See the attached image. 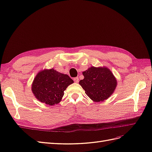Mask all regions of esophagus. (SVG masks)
Returning a JSON list of instances; mask_svg holds the SVG:
<instances>
[{
  "mask_svg": "<svg viewBox=\"0 0 152 152\" xmlns=\"http://www.w3.org/2000/svg\"><path fill=\"white\" fill-rule=\"evenodd\" d=\"M74 82H75V83H77L79 82V78L77 77H75V78H74Z\"/></svg>",
  "mask_w": 152,
  "mask_h": 152,
  "instance_id": "esophagus-1",
  "label": "esophagus"
}]
</instances>
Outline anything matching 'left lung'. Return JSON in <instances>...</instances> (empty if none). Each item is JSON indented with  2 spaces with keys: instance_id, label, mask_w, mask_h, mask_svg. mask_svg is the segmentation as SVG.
<instances>
[{
  "instance_id": "obj_1",
  "label": "left lung",
  "mask_w": 152,
  "mask_h": 152,
  "mask_svg": "<svg viewBox=\"0 0 152 152\" xmlns=\"http://www.w3.org/2000/svg\"><path fill=\"white\" fill-rule=\"evenodd\" d=\"M84 79L80 81L85 93L91 100L99 102L111 96L116 86V80L106 67L93 66L83 72Z\"/></svg>"
}]
</instances>
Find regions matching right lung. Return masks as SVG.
<instances>
[{"label":"right lung","instance_id":"obj_1","mask_svg":"<svg viewBox=\"0 0 152 152\" xmlns=\"http://www.w3.org/2000/svg\"><path fill=\"white\" fill-rule=\"evenodd\" d=\"M72 83L73 80L68 75L53 69L44 70L35 77L31 90L38 100L53 105L61 101L66 87Z\"/></svg>","mask_w":152,"mask_h":152}]
</instances>
